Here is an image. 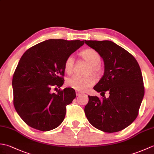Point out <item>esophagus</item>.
<instances>
[{
  "label": "esophagus",
  "mask_w": 154,
  "mask_h": 154,
  "mask_svg": "<svg viewBox=\"0 0 154 154\" xmlns=\"http://www.w3.org/2000/svg\"><path fill=\"white\" fill-rule=\"evenodd\" d=\"M82 94V93H81V92H79V91H76V94H77V96H78L79 97V95H81V94Z\"/></svg>",
  "instance_id": "obj_1"
}]
</instances>
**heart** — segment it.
<instances>
[{
	"label": "heart",
	"mask_w": 154,
	"mask_h": 154,
	"mask_svg": "<svg viewBox=\"0 0 154 154\" xmlns=\"http://www.w3.org/2000/svg\"><path fill=\"white\" fill-rule=\"evenodd\" d=\"M80 55L88 63L90 67L88 69L87 73H93L94 75H99L101 71L100 62L101 57L100 54L93 49H86L80 53ZM75 60L72 55L68 56L64 62V70L67 73H71L73 71ZM95 83V80L92 76L79 77L74 75L68 78L66 81L67 85L78 91H84L88 88L92 87Z\"/></svg>",
	"instance_id": "1"
}]
</instances>
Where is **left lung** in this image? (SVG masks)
Returning a JSON list of instances; mask_svg holds the SVG:
<instances>
[{
	"label": "left lung",
	"mask_w": 154,
	"mask_h": 154,
	"mask_svg": "<svg viewBox=\"0 0 154 154\" xmlns=\"http://www.w3.org/2000/svg\"><path fill=\"white\" fill-rule=\"evenodd\" d=\"M85 42L100 54L104 63L103 76L93 89L101 94H110L101 99L89 96L85 113L89 122L101 131H120L136 119L144 95L139 64L132 54L113 42Z\"/></svg>",
	"instance_id": "8db88e82"
}]
</instances>
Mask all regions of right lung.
Masks as SVG:
<instances>
[{"mask_svg":"<svg viewBox=\"0 0 154 154\" xmlns=\"http://www.w3.org/2000/svg\"><path fill=\"white\" fill-rule=\"evenodd\" d=\"M85 41L50 40L29 48L22 55L13 75V103L29 126L49 131L63 122L66 106L76 97L72 88L52 93L63 85L64 62Z\"/></svg>","mask_w":154,"mask_h":154,"instance_id":"add662e5","label":"right lung"}]
</instances>
